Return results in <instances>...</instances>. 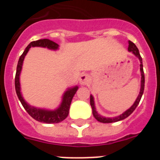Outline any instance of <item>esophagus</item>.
<instances>
[{"label": "esophagus", "instance_id": "obj_1", "mask_svg": "<svg viewBox=\"0 0 160 160\" xmlns=\"http://www.w3.org/2000/svg\"><path fill=\"white\" fill-rule=\"evenodd\" d=\"M89 81H90V78H89V76L87 75V73H83L79 78V82L81 83L82 85L87 84Z\"/></svg>", "mask_w": 160, "mask_h": 160}]
</instances>
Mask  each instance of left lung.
I'll return each instance as SVG.
<instances>
[{"label": "left lung", "mask_w": 160, "mask_h": 160, "mask_svg": "<svg viewBox=\"0 0 160 160\" xmlns=\"http://www.w3.org/2000/svg\"><path fill=\"white\" fill-rule=\"evenodd\" d=\"M128 50L130 52H132L136 56L137 58H138L139 61H140V71H141V75H142V78H141V89H140V92H139V94H138V98H137L136 101L135 102V103L133 104L132 107L130 109H128V111H126L123 114H122L121 115L118 117H114V118H104L102 116H100L99 114H98L97 111L95 110V107H94V98H93L92 95H90V106L92 107V113L93 115H94V118L100 122H102V123H111V122H118V121H120V120H122L124 118H128L130 114H131L133 113V111H135V108L137 107V106L138 105V103L140 102L141 98H142V94H143V90H144V83H145V77H144V72H143V67H142V58L140 56V53L138 52V48L136 47L135 44L133 43L132 42L129 41V46H128Z\"/></svg>", "instance_id": "obj_1"}]
</instances>
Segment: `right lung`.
Masks as SVG:
<instances>
[{
  "mask_svg": "<svg viewBox=\"0 0 160 160\" xmlns=\"http://www.w3.org/2000/svg\"><path fill=\"white\" fill-rule=\"evenodd\" d=\"M34 46L46 47L48 49H57L58 48V45L57 43H55L54 42L49 40V39H40V40L34 41V42H32L29 44V46L25 48L23 53L21 55L19 61H18V66H17L16 76H15V90H16L17 95H18L20 102H22L25 111H27L28 114L32 118H34L38 122H44V123H58V122L63 121L68 116L72 98H73V95L75 94L78 87H75L73 88L69 89L63 95L62 102L61 104L60 107L57 110H55V111H46V110L35 108V107H30L29 105H28L27 103L25 102V100L23 99L22 94H21L19 77L21 70H22V63H23L25 55L29 51V48L34 47Z\"/></svg>",
  "mask_w": 160,
  "mask_h": 160,
  "instance_id": "right-lung-1",
  "label": "right lung"
}]
</instances>
